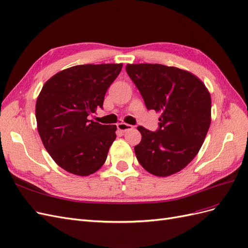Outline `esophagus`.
<instances>
[{
  "label": "esophagus",
  "instance_id": "34e87169",
  "mask_svg": "<svg viewBox=\"0 0 248 248\" xmlns=\"http://www.w3.org/2000/svg\"><path fill=\"white\" fill-rule=\"evenodd\" d=\"M117 128L121 132H126L127 130L132 129V126L129 125V124H126V123L121 122V123H118L117 124Z\"/></svg>",
  "mask_w": 248,
  "mask_h": 248
}]
</instances>
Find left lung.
<instances>
[{"label": "left lung", "instance_id": "1", "mask_svg": "<svg viewBox=\"0 0 248 248\" xmlns=\"http://www.w3.org/2000/svg\"><path fill=\"white\" fill-rule=\"evenodd\" d=\"M148 109L160 112L155 132L139 126L134 147L140 166L168 177L184 169L199 153L211 123V96L192 73L161 64H127Z\"/></svg>", "mask_w": 248, "mask_h": 248}]
</instances>
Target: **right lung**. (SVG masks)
Instances as JSON below:
<instances>
[{"label":"right lung","instance_id":"1","mask_svg":"<svg viewBox=\"0 0 248 248\" xmlns=\"http://www.w3.org/2000/svg\"><path fill=\"white\" fill-rule=\"evenodd\" d=\"M122 66H73L42 87L36 102L37 129L51 158L71 174L89 176L107 160L117 126L99 124L88 116L102 108L104 95Z\"/></svg>","mask_w":248,"mask_h":248}]
</instances>
